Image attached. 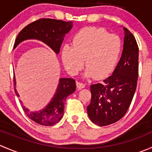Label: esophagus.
<instances>
[{
  "mask_svg": "<svg viewBox=\"0 0 152 152\" xmlns=\"http://www.w3.org/2000/svg\"><path fill=\"white\" fill-rule=\"evenodd\" d=\"M76 86H77L79 90H82V88H84V87H85V84L82 83V82H76Z\"/></svg>",
  "mask_w": 152,
  "mask_h": 152,
  "instance_id": "1",
  "label": "esophagus"
}]
</instances>
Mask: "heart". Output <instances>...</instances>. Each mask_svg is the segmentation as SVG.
Returning <instances> with one entry per match:
<instances>
[{
  "label": "heart",
  "mask_w": 152,
  "mask_h": 152,
  "mask_svg": "<svg viewBox=\"0 0 152 152\" xmlns=\"http://www.w3.org/2000/svg\"><path fill=\"white\" fill-rule=\"evenodd\" d=\"M121 40L115 34H110L104 28L89 27L75 34L72 46L64 45L61 52L65 69L76 74L82 68L85 59V76H106L118 60L121 51Z\"/></svg>",
  "instance_id": "1"
}]
</instances>
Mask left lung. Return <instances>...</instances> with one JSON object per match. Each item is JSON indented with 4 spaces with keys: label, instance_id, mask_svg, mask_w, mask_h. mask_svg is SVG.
I'll return each instance as SVG.
<instances>
[{
    "label": "left lung",
    "instance_id": "left-lung-1",
    "mask_svg": "<svg viewBox=\"0 0 152 152\" xmlns=\"http://www.w3.org/2000/svg\"><path fill=\"white\" fill-rule=\"evenodd\" d=\"M123 29V51L113 74L102 83L90 86L92 97L87 114L92 122L100 126L115 123L124 117L137 87L138 46L132 34Z\"/></svg>",
    "mask_w": 152,
    "mask_h": 152
}]
</instances>
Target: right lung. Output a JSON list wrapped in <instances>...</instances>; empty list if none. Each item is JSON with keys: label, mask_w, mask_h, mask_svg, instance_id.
<instances>
[{"label": "right lung", "mask_w": 152, "mask_h": 152, "mask_svg": "<svg viewBox=\"0 0 152 152\" xmlns=\"http://www.w3.org/2000/svg\"><path fill=\"white\" fill-rule=\"evenodd\" d=\"M73 27L72 21L43 18L28 24L18 35L14 49L22 42L28 39H36L48 45L58 54L60 50L65 34ZM15 91L17 96L19 94L16 90V79L14 73ZM76 90V82L70 78H60L57 88L51 100L43 109L37 111H31L22 104L23 110L31 120L43 126H52L58 123L64 115V108L67 96Z\"/></svg>", "instance_id": "1"}]
</instances>
